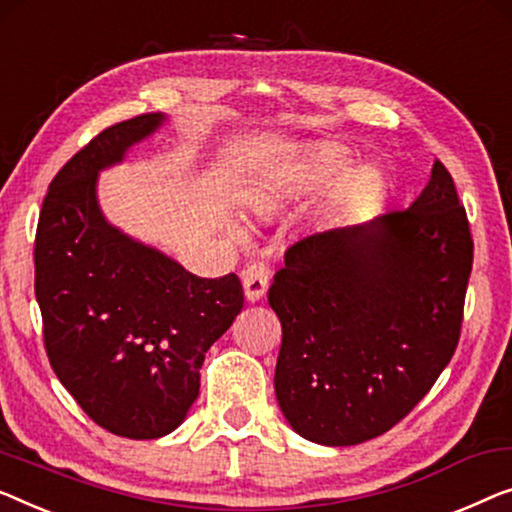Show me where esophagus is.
<instances>
[{
	"instance_id": "1",
	"label": "esophagus",
	"mask_w": 512,
	"mask_h": 512,
	"mask_svg": "<svg viewBox=\"0 0 512 512\" xmlns=\"http://www.w3.org/2000/svg\"><path fill=\"white\" fill-rule=\"evenodd\" d=\"M268 281H270L268 265L265 263L249 265V268L242 272V288H244V298H247V302L261 300L263 293L268 291Z\"/></svg>"
}]
</instances>
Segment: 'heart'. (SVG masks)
<instances>
[{
	"mask_svg": "<svg viewBox=\"0 0 512 512\" xmlns=\"http://www.w3.org/2000/svg\"><path fill=\"white\" fill-rule=\"evenodd\" d=\"M346 161H348L346 152L339 150V147H332V145L316 147L314 152H309L305 180L307 182L325 180V177H330L332 173H337V170H342L346 166ZM376 187H379V177H376L374 170L362 168L346 177L342 187H339V194L346 198H360V196L372 194ZM233 235H242L240 228H233Z\"/></svg>",
	"mask_w": 512,
	"mask_h": 512,
	"instance_id": "obj_1",
	"label": "heart"
}]
</instances>
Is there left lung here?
<instances>
[{
    "instance_id": "1",
    "label": "left lung",
    "mask_w": 512,
    "mask_h": 512,
    "mask_svg": "<svg viewBox=\"0 0 512 512\" xmlns=\"http://www.w3.org/2000/svg\"><path fill=\"white\" fill-rule=\"evenodd\" d=\"M471 263L469 221L441 161L409 210L295 242L268 293L288 425L321 446H358L409 416L453 358Z\"/></svg>"
}]
</instances>
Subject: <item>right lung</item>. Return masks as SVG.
Returning <instances> with one entry per match:
<instances>
[{"mask_svg": "<svg viewBox=\"0 0 512 512\" xmlns=\"http://www.w3.org/2000/svg\"><path fill=\"white\" fill-rule=\"evenodd\" d=\"M168 117L101 131L50 182L34 247V291L57 379L96 425L159 439L182 425L201 365L240 314L235 274L203 279L131 238L101 212L99 173L122 164Z\"/></svg>", "mask_w": 512, "mask_h": 512, "instance_id": "obj_1", "label": "right lung"}]
</instances>
